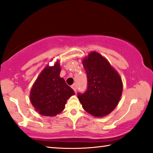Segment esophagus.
I'll use <instances>...</instances> for the list:
<instances>
[{
	"instance_id": "esophagus-1",
	"label": "esophagus",
	"mask_w": 153,
	"mask_h": 153,
	"mask_svg": "<svg viewBox=\"0 0 153 153\" xmlns=\"http://www.w3.org/2000/svg\"><path fill=\"white\" fill-rule=\"evenodd\" d=\"M71 88H73V89H74V91H75V92L76 93V90H77V85L76 84H73V85L71 86Z\"/></svg>"
}]
</instances>
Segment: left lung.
Masks as SVG:
<instances>
[{"label": "left lung", "instance_id": "1", "mask_svg": "<svg viewBox=\"0 0 153 153\" xmlns=\"http://www.w3.org/2000/svg\"><path fill=\"white\" fill-rule=\"evenodd\" d=\"M87 75L88 88L77 97L82 108L95 117L108 115L116 108L123 90L122 78L106 59L91 51L82 59Z\"/></svg>", "mask_w": 153, "mask_h": 153}]
</instances>
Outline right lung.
I'll list each match as a JSON object with an SVG mask.
<instances>
[{
	"label": "right lung",
	"mask_w": 153,
	"mask_h": 153,
	"mask_svg": "<svg viewBox=\"0 0 153 153\" xmlns=\"http://www.w3.org/2000/svg\"><path fill=\"white\" fill-rule=\"evenodd\" d=\"M60 64L47 65L40 72L30 91V102L41 115L53 117L65 108L67 100L75 95L74 90L60 77Z\"/></svg>",
	"instance_id": "obj_1"
}]
</instances>
